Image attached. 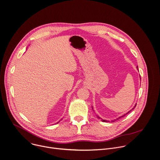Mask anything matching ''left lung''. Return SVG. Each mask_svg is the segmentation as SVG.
<instances>
[{"label":"left lung","instance_id":"left-lung-1","mask_svg":"<svg viewBox=\"0 0 160 160\" xmlns=\"http://www.w3.org/2000/svg\"><path fill=\"white\" fill-rule=\"evenodd\" d=\"M136 68H137V69H138V67H136ZM140 79H141V77H140ZM136 104H137V103H136ZM136 105H134V108H132V109H131V111H129V112H127V113H126V114H124V115H123V116H121V117H119V118H118V119H114V120H113V121H111V122H114V121H116V120H118V119H120V118H123V117H124V116H126V114H128V113H129V112H131V111H132V110H133V109H134V108H136ZM92 109H93V108H92ZM97 118H98V119H102V122H108V121H106V120H104V119H101V118H100V117H98V116H97Z\"/></svg>","mask_w":160,"mask_h":160}]
</instances>
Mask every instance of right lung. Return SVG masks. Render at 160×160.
<instances>
[{
	"label": "right lung",
	"mask_w": 160,
	"mask_h": 160,
	"mask_svg": "<svg viewBox=\"0 0 160 160\" xmlns=\"http://www.w3.org/2000/svg\"><path fill=\"white\" fill-rule=\"evenodd\" d=\"M59 122H60V121H59Z\"/></svg>",
	"instance_id": "obj_1"
}]
</instances>
